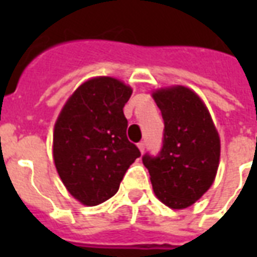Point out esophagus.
<instances>
[{"mask_svg":"<svg viewBox=\"0 0 257 257\" xmlns=\"http://www.w3.org/2000/svg\"><path fill=\"white\" fill-rule=\"evenodd\" d=\"M139 149H140V152H144L145 151V141H140L139 144H137Z\"/></svg>","mask_w":257,"mask_h":257,"instance_id":"1","label":"esophagus"}]
</instances>
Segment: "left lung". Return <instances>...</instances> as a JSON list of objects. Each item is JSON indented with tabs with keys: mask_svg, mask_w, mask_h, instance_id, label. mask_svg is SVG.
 Listing matches in <instances>:
<instances>
[{
	"mask_svg": "<svg viewBox=\"0 0 257 257\" xmlns=\"http://www.w3.org/2000/svg\"><path fill=\"white\" fill-rule=\"evenodd\" d=\"M153 98L164 120L163 145L145 153L153 191L161 203L183 209L197 201L215 180L220 139L200 97L185 86L160 89Z\"/></svg>",
	"mask_w": 257,
	"mask_h": 257,
	"instance_id": "8db88e82",
	"label": "left lung"
}]
</instances>
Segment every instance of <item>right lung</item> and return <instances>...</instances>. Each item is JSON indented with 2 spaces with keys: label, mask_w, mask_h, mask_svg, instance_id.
Masks as SVG:
<instances>
[{
  "label": "right lung",
  "mask_w": 257,
  "mask_h": 257,
  "mask_svg": "<svg viewBox=\"0 0 257 257\" xmlns=\"http://www.w3.org/2000/svg\"><path fill=\"white\" fill-rule=\"evenodd\" d=\"M132 89L112 77L84 82L72 94L54 125L53 157L70 195L98 205L120 187L129 165L141 156L126 137L122 108Z\"/></svg>",
  "instance_id": "1"
}]
</instances>
